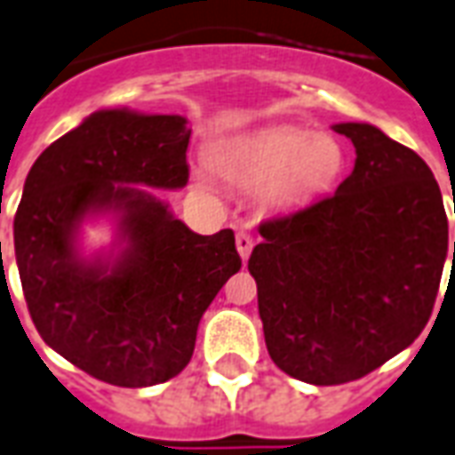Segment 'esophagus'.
<instances>
[{
	"instance_id": "34e87169",
	"label": "esophagus",
	"mask_w": 455,
	"mask_h": 455,
	"mask_svg": "<svg viewBox=\"0 0 455 455\" xmlns=\"http://www.w3.org/2000/svg\"><path fill=\"white\" fill-rule=\"evenodd\" d=\"M255 245V238L251 234H245V231H238L236 234V248H238V255H241V260H248V255L253 251Z\"/></svg>"
}]
</instances>
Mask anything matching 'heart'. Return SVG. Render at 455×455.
Listing matches in <instances>:
<instances>
[{
	"instance_id": "1",
	"label": "heart",
	"mask_w": 455,
	"mask_h": 455,
	"mask_svg": "<svg viewBox=\"0 0 455 455\" xmlns=\"http://www.w3.org/2000/svg\"><path fill=\"white\" fill-rule=\"evenodd\" d=\"M214 164L236 185H265L262 195L272 207H294L332 190L345 173L347 154L331 134L279 127L231 142Z\"/></svg>"
}]
</instances>
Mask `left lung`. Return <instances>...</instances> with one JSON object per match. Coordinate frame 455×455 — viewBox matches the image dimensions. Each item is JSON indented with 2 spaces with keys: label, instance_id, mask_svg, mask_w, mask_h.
Instances as JSON below:
<instances>
[{
  "label": "left lung",
  "instance_id": "8db88e82",
  "mask_svg": "<svg viewBox=\"0 0 455 455\" xmlns=\"http://www.w3.org/2000/svg\"><path fill=\"white\" fill-rule=\"evenodd\" d=\"M332 130L355 144V171L335 195L260 224L248 260L272 362L313 386L356 381L410 347L449 253L425 161L369 123Z\"/></svg>",
  "mask_w": 455,
  "mask_h": 455
}]
</instances>
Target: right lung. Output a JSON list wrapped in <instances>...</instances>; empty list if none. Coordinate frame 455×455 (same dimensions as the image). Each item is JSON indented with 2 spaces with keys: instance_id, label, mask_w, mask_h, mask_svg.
<instances>
[{
  "instance_id": "right-lung-1",
  "label": "right lung",
  "mask_w": 455,
  "mask_h": 455,
  "mask_svg": "<svg viewBox=\"0 0 455 455\" xmlns=\"http://www.w3.org/2000/svg\"><path fill=\"white\" fill-rule=\"evenodd\" d=\"M183 116L96 110L30 166L13 217L23 296L40 338L99 381L147 388L183 371L202 313L241 270L231 228L200 236L154 190L188 183ZM116 241L84 256V220ZM2 258V255H0Z\"/></svg>"
}]
</instances>
